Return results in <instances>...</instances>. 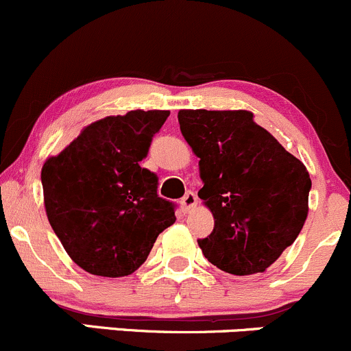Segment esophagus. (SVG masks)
<instances>
[{
	"label": "esophagus",
	"instance_id": "esophagus-1",
	"mask_svg": "<svg viewBox=\"0 0 351 351\" xmlns=\"http://www.w3.org/2000/svg\"><path fill=\"white\" fill-rule=\"evenodd\" d=\"M197 202H198L197 193H193V192H186V193H185V197L182 198V207L185 208L186 212H190V210H193V208L197 207Z\"/></svg>",
	"mask_w": 351,
	"mask_h": 351
}]
</instances>
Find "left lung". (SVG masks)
<instances>
[{"mask_svg":"<svg viewBox=\"0 0 351 351\" xmlns=\"http://www.w3.org/2000/svg\"><path fill=\"white\" fill-rule=\"evenodd\" d=\"M178 122L200 158L198 197L214 215V231L198 239L202 253L228 274H263L307 219L306 166L247 110H180Z\"/></svg>","mask_w":351,"mask_h":351,"instance_id":"1","label":"left lung"}]
</instances>
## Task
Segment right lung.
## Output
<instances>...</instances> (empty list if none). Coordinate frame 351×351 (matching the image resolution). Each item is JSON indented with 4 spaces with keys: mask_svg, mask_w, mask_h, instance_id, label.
I'll return each instance as SVG.
<instances>
[{
    "mask_svg": "<svg viewBox=\"0 0 351 351\" xmlns=\"http://www.w3.org/2000/svg\"><path fill=\"white\" fill-rule=\"evenodd\" d=\"M168 110H132L97 120L42 166L47 219L71 260L91 275L125 277L176 221L143 168Z\"/></svg>",
    "mask_w": 351,
    "mask_h": 351,
    "instance_id": "add662e5",
    "label": "right lung"
}]
</instances>
